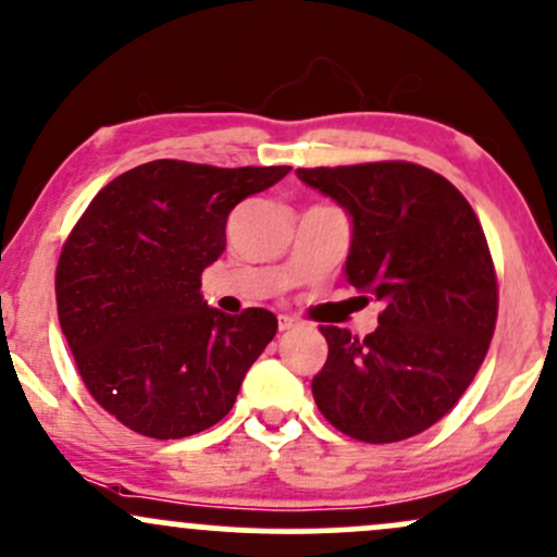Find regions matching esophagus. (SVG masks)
I'll use <instances>...</instances> for the list:
<instances>
[{
	"label": "esophagus",
	"instance_id": "1",
	"mask_svg": "<svg viewBox=\"0 0 557 557\" xmlns=\"http://www.w3.org/2000/svg\"><path fill=\"white\" fill-rule=\"evenodd\" d=\"M277 327H280V332H287V330L298 327V319H293V317H287V314H280L277 317Z\"/></svg>",
	"mask_w": 557,
	"mask_h": 557
}]
</instances>
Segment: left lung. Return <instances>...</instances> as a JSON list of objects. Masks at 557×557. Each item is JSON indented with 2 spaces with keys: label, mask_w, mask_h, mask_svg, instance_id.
I'll return each instance as SVG.
<instances>
[{
  "label": "left lung",
  "mask_w": 557,
  "mask_h": 557,
  "mask_svg": "<svg viewBox=\"0 0 557 557\" xmlns=\"http://www.w3.org/2000/svg\"><path fill=\"white\" fill-rule=\"evenodd\" d=\"M350 216L345 280L385 304L359 341L319 327L327 361L311 380L319 411L361 443H398L456 406L487 356L497 280L461 190L411 162L296 170Z\"/></svg>",
  "instance_id": "8db88e82"
}]
</instances>
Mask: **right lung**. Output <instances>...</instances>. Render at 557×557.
<instances>
[{
    "instance_id": "1",
    "label": "right lung",
    "mask_w": 557,
    "mask_h": 557,
    "mask_svg": "<svg viewBox=\"0 0 557 557\" xmlns=\"http://www.w3.org/2000/svg\"><path fill=\"white\" fill-rule=\"evenodd\" d=\"M290 168L157 159L94 196L57 264V314L88 393L127 430L181 440L233 408L277 317H230L201 296L227 216Z\"/></svg>"
}]
</instances>
